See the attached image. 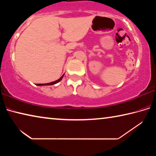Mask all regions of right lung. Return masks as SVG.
Wrapping results in <instances>:
<instances>
[{"instance_id":"add662e5","label":"right lung","mask_w":156,"mask_h":156,"mask_svg":"<svg viewBox=\"0 0 156 156\" xmlns=\"http://www.w3.org/2000/svg\"><path fill=\"white\" fill-rule=\"evenodd\" d=\"M63 76H64V74H63L61 77H60L58 80H57L54 82H51V83H46V84H37L36 85H38V86H43V85H52V84H56L60 82V80H62V78H63Z\"/></svg>"}]
</instances>
